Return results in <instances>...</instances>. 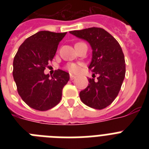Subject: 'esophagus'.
Here are the masks:
<instances>
[{
  "label": "esophagus",
  "instance_id": "esophagus-1",
  "mask_svg": "<svg viewBox=\"0 0 149 149\" xmlns=\"http://www.w3.org/2000/svg\"><path fill=\"white\" fill-rule=\"evenodd\" d=\"M75 76H74V75H72V74H70V80H74V79L75 78Z\"/></svg>",
  "mask_w": 149,
  "mask_h": 149
}]
</instances>
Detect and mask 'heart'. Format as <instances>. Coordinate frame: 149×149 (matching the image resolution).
I'll list each match as a JSON object with an SVG mask.
<instances>
[{"label": "heart", "mask_w": 149, "mask_h": 149, "mask_svg": "<svg viewBox=\"0 0 149 149\" xmlns=\"http://www.w3.org/2000/svg\"><path fill=\"white\" fill-rule=\"evenodd\" d=\"M67 70L72 74H78L81 70V65L77 63H69L66 66Z\"/></svg>", "instance_id": "obj_1"}]
</instances>
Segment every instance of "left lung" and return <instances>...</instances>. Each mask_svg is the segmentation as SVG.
<instances>
[{
  "instance_id": "1",
  "label": "left lung",
  "mask_w": 149,
  "mask_h": 149,
  "mask_svg": "<svg viewBox=\"0 0 149 149\" xmlns=\"http://www.w3.org/2000/svg\"><path fill=\"white\" fill-rule=\"evenodd\" d=\"M77 37L87 41L93 49L89 68L93 72L88 78L87 87L80 93L82 102L92 108L102 110L115 100L125 76V61L120 45L107 31L89 27L70 31ZM98 74L96 80L95 74Z\"/></svg>"
}]
</instances>
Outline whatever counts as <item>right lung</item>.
<instances>
[{
  "instance_id": "right-lung-1",
  "label": "right lung",
  "mask_w": 149,
  "mask_h": 149,
  "mask_svg": "<svg viewBox=\"0 0 149 149\" xmlns=\"http://www.w3.org/2000/svg\"><path fill=\"white\" fill-rule=\"evenodd\" d=\"M66 33L39 31L27 38L13 60V75L18 95L31 108L45 111L58 104L69 74L55 71L50 77L44 71L53 60Z\"/></svg>"
}]
</instances>
